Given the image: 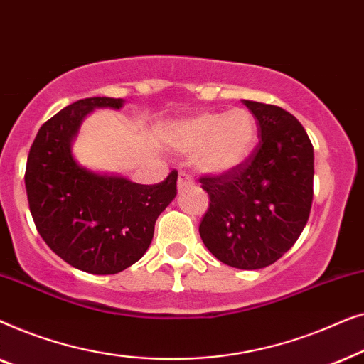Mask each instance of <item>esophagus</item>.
<instances>
[{"label": "esophagus", "instance_id": "34e87169", "mask_svg": "<svg viewBox=\"0 0 364 364\" xmlns=\"http://www.w3.org/2000/svg\"><path fill=\"white\" fill-rule=\"evenodd\" d=\"M192 186H193V178L188 176V173H186V172L178 173V178H177L178 192H183V191H186V188L192 187Z\"/></svg>", "mask_w": 364, "mask_h": 364}]
</instances>
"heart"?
<instances>
[{"label": "heart", "instance_id": "obj_1", "mask_svg": "<svg viewBox=\"0 0 364 364\" xmlns=\"http://www.w3.org/2000/svg\"><path fill=\"white\" fill-rule=\"evenodd\" d=\"M258 139V122L252 111H207L187 119L173 132V146L196 154V167L208 176L237 171L252 156Z\"/></svg>", "mask_w": 364, "mask_h": 364}]
</instances>
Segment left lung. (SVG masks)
<instances>
[{
    "label": "left lung",
    "instance_id": "obj_1",
    "mask_svg": "<svg viewBox=\"0 0 364 364\" xmlns=\"http://www.w3.org/2000/svg\"><path fill=\"white\" fill-rule=\"evenodd\" d=\"M243 104L257 117L262 141L237 171L200 177L210 202L198 232L222 263L258 270L290 250L306 225L313 200V146L285 109Z\"/></svg>",
    "mask_w": 364,
    "mask_h": 364
}]
</instances>
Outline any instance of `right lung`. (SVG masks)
<instances>
[{
    "mask_svg": "<svg viewBox=\"0 0 364 364\" xmlns=\"http://www.w3.org/2000/svg\"><path fill=\"white\" fill-rule=\"evenodd\" d=\"M114 97H87L64 107L38 131L29 149L26 193L34 225L69 265L92 275L126 270L147 252L154 225L177 196V171L142 186L81 167L71 144L96 107L121 109Z\"/></svg>",
    "mask_w": 364,
    "mask_h": 364,
    "instance_id": "1",
    "label": "right lung"
}]
</instances>
